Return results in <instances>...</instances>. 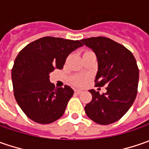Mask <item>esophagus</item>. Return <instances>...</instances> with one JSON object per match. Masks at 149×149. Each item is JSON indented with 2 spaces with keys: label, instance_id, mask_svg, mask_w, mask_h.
<instances>
[{
  "label": "esophagus",
  "instance_id": "1",
  "mask_svg": "<svg viewBox=\"0 0 149 149\" xmlns=\"http://www.w3.org/2000/svg\"><path fill=\"white\" fill-rule=\"evenodd\" d=\"M74 93H75L76 95H79V94L82 93V90H80V89H75V90H74Z\"/></svg>",
  "mask_w": 149,
  "mask_h": 149
}]
</instances>
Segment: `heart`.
<instances>
[{"label":"heart","mask_w":149,"mask_h":149,"mask_svg":"<svg viewBox=\"0 0 149 149\" xmlns=\"http://www.w3.org/2000/svg\"><path fill=\"white\" fill-rule=\"evenodd\" d=\"M73 83L75 85L78 86H82L84 84L86 83L87 81V78L85 76H82V75H79V76H75V77L73 78L72 79Z\"/></svg>","instance_id":"obj_1"}]
</instances>
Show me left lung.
<instances>
[{"mask_svg": "<svg viewBox=\"0 0 149 149\" xmlns=\"http://www.w3.org/2000/svg\"><path fill=\"white\" fill-rule=\"evenodd\" d=\"M81 41L97 57L96 85H108L103 95L89 90L93 98L84 107L85 113L96 123H114L128 112L136 98L139 78L136 60L129 49L111 39L99 36Z\"/></svg>", "mask_w": 149, "mask_h": 149, "instance_id": "8db88e82", "label": "left lung"}]
</instances>
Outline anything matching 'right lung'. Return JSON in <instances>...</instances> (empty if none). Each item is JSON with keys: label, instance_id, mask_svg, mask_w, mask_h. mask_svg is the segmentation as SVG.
Masks as SVG:
<instances>
[{"label": "right lung", "instance_id": "1", "mask_svg": "<svg viewBox=\"0 0 149 149\" xmlns=\"http://www.w3.org/2000/svg\"><path fill=\"white\" fill-rule=\"evenodd\" d=\"M79 40L46 36L20 51L11 70L15 100L31 120L47 124L59 119L74 95L68 85L55 88L49 81L54 69H63L68 55L83 46Z\"/></svg>", "mask_w": 149, "mask_h": 149}]
</instances>
